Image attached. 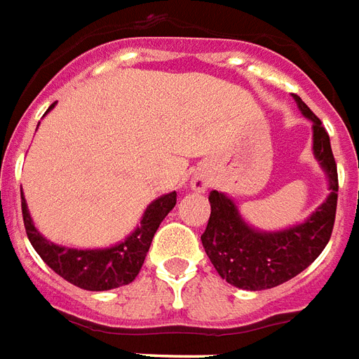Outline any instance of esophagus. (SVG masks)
<instances>
[{"mask_svg":"<svg viewBox=\"0 0 359 359\" xmlns=\"http://www.w3.org/2000/svg\"><path fill=\"white\" fill-rule=\"evenodd\" d=\"M209 184H210V180L205 173H196L190 180L191 190H196V191H205L207 188H209Z\"/></svg>","mask_w":359,"mask_h":359,"instance_id":"1","label":"esophagus"}]
</instances>
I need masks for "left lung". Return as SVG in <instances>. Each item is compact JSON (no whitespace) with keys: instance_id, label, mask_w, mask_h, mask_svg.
<instances>
[{"instance_id":"8db88e82","label":"left lung","mask_w":359,"mask_h":359,"mask_svg":"<svg viewBox=\"0 0 359 359\" xmlns=\"http://www.w3.org/2000/svg\"><path fill=\"white\" fill-rule=\"evenodd\" d=\"M294 100L301 114L313 122V154L327 179L330 194L307 220L265 231L246 222L228 194L210 191V218L201 243L218 275L235 288L258 292L286 283L307 269L332 237L339 180L330 135L299 95H294Z\"/></svg>"}]
</instances>
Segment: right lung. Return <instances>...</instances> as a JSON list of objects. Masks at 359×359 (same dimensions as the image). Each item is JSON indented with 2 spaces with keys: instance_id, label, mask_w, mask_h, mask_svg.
<instances>
[{
  "instance_id": "right-lung-1",
  "label": "right lung",
  "mask_w": 359,
  "mask_h": 359,
  "mask_svg": "<svg viewBox=\"0 0 359 359\" xmlns=\"http://www.w3.org/2000/svg\"><path fill=\"white\" fill-rule=\"evenodd\" d=\"M54 105L48 107V111H52ZM175 203H177V191H169L154 199L143 212L141 224H137V228L124 241L107 248H71L48 241L35 228L24 194H22V216H24L27 239L35 248V252L39 254L54 273H58L67 283L75 284L82 290L105 292L135 280L144 264L156 229L160 228L161 220L169 215Z\"/></svg>"
}]
</instances>
